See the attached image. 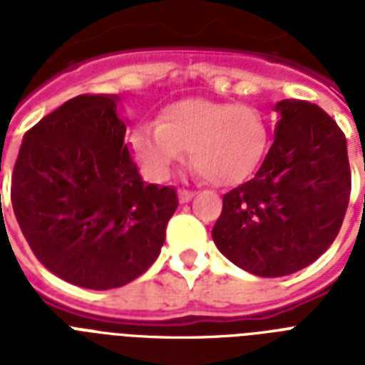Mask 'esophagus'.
<instances>
[{
  "instance_id": "34e87169",
  "label": "esophagus",
  "mask_w": 365,
  "mask_h": 365,
  "mask_svg": "<svg viewBox=\"0 0 365 365\" xmlns=\"http://www.w3.org/2000/svg\"><path fill=\"white\" fill-rule=\"evenodd\" d=\"M178 197H180V202H189L195 197V193L189 189H178Z\"/></svg>"
}]
</instances>
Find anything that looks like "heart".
<instances>
[{"label": "heart", "mask_w": 365, "mask_h": 365, "mask_svg": "<svg viewBox=\"0 0 365 365\" xmlns=\"http://www.w3.org/2000/svg\"><path fill=\"white\" fill-rule=\"evenodd\" d=\"M132 151L155 178H166L185 149L197 170L220 187L246 182L265 157L269 125L248 106L182 100L160 111L159 123H142L130 134Z\"/></svg>", "instance_id": "b5f03b06"}]
</instances>
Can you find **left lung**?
I'll use <instances>...</instances> for the list:
<instances>
[{"label":"left lung","instance_id":"1","mask_svg":"<svg viewBox=\"0 0 365 365\" xmlns=\"http://www.w3.org/2000/svg\"><path fill=\"white\" fill-rule=\"evenodd\" d=\"M269 153L254 180L223 195L217 250L257 277H286L331 246L351 199L346 138L317 104L282 100Z\"/></svg>","mask_w":365,"mask_h":365}]
</instances>
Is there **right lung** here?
Returning a JSON list of instances; mask_svg holds the SVG:
<instances>
[{
    "label": "right lung",
    "instance_id": "right-lung-1",
    "mask_svg": "<svg viewBox=\"0 0 365 365\" xmlns=\"http://www.w3.org/2000/svg\"><path fill=\"white\" fill-rule=\"evenodd\" d=\"M117 98L81 94L43 117L24 134L11 178L34 255L81 288H119L148 271L178 208L176 189L138 174Z\"/></svg>",
    "mask_w": 365,
    "mask_h": 365
}]
</instances>
